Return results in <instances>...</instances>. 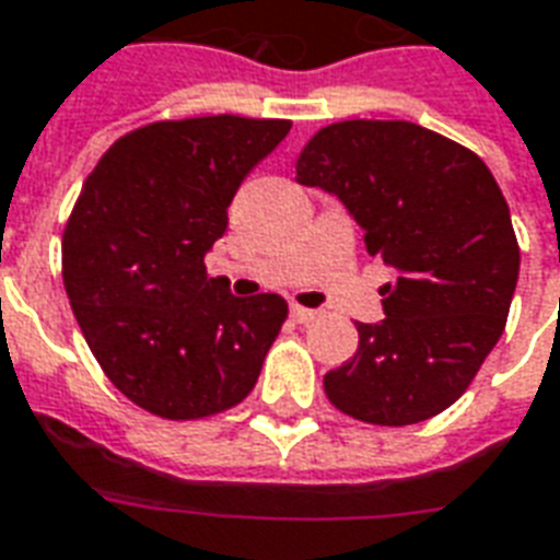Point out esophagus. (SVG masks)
Instances as JSON below:
<instances>
[{"instance_id": "esophagus-1", "label": "esophagus", "mask_w": 560, "mask_h": 560, "mask_svg": "<svg viewBox=\"0 0 560 560\" xmlns=\"http://www.w3.org/2000/svg\"><path fill=\"white\" fill-rule=\"evenodd\" d=\"M291 317L296 323H312V320H317V317H320V312H314V308H302V305H293Z\"/></svg>"}]
</instances>
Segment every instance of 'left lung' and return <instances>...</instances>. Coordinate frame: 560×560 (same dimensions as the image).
Listing matches in <instances>:
<instances>
[{
    "instance_id": "8db88e82",
    "label": "left lung",
    "mask_w": 560,
    "mask_h": 560,
    "mask_svg": "<svg viewBox=\"0 0 560 560\" xmlns=\"http://www.w3.org/2000/svg\"><path fill=\"white\" fill-rule=\"evenodd\" d=\"M296 180L341 198L368 255L397 269L380 288L385 320L355 323V355L323 376L329 404L380 428L439 416L499 343L520 279V243L492 172L428 127L353 118L314 132Z\"/></svg>"
}]
</instances>
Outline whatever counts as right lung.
Returning a JSON list of instances; mask_svg holds the SVG:
<instances>
[{
    "mask_svg": "<svg viewBox=\"0 0 560 560\" xmlns=\"http://www.w3.org/2000/svg\"><path fill=\"white\" fill-rule=\"evenodd\" d=\"M288 130L243 115L144 124L82 184L61 237L65 291L103 374L151 416H219L258 383L288 302L231 296L205 255L243 177Z\"/></svg>",
    "mask_w": 560,
    "mask_h": 560,
    "instance_id": "obj_1",
    "label": "right lung"
}]
</instances>
